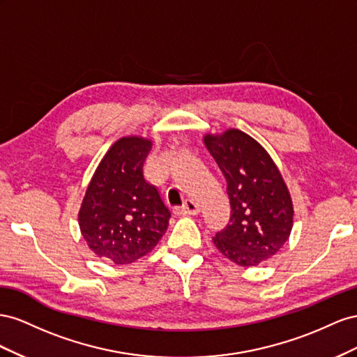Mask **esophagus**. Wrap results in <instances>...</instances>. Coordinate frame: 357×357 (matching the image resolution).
<instances>
[{"instance_id":"34e87169","label":"esophagus","mask_w":357,"mask_h":357,"mask_svg":"<svg viewBox=\"0 0 357 357\" xmlns=\"http://www.w3.org/2000/svg\"><path fill=\"white\" fill-rule=\"evenodd\" d=\"M199 212H200V208L195 200H187L182 206L175 208L176 215H197Z\"/></svg>"}]
</instances>
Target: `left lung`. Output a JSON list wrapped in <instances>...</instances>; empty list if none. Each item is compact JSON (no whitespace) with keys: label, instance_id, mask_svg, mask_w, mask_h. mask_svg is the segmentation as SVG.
I'll return each instance as SVG.
<instances>
[{"label":"left lung","instance_id":"obj_1","mask_svg":"<svg viewBox=\"0 0 357 357\" xmlns=\"http://www.w3.org/2000/svg\"><path fill=\"white\" fill-rule=\"evenodd\" d=\"M205 146L227 181L231 215L213 245L239 266H257L275 256L293 227V202L268 151L238 128L205 135Z\"/></svg>","mask_w":357,"mask_h":357}]
</instances>
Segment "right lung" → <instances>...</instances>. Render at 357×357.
<instances>
[{
    "label": "right lung",
    "mask_w": 357,
    "mask_h": 357,
    "mask_svg": "<svg viewBox=\"0 0 357 357\" xmlns=\"http://www.w3.org/2000/svg\"><path fill=\"white\" fill-rule=\"evenodd\" d=\"M152 140L127 136L101 158L79 211L89 250L115 264L145 256L165 235L170 212L158 190L144 178Z\"/></svg>",
    "instance_id": "right-lung-1"
}]
</instances>
